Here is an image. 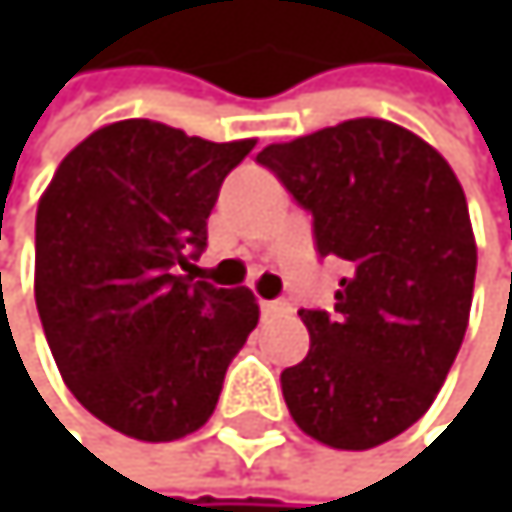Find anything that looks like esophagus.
I'll return each instance as SVG.
<instances>
[{
    "mask_svg": "<svg viewBox=\"0 0 512 512\" xmlns=\"http://www.w3.org/2000/svg\"><path fill=\"white\" fill-rule=\"evenodd\" d=\"M261 310H264V316H279V313H288V304L285 301H264Z\"/></svg>",
    "mask_w": 512,
    "mask_h": 512,
    "instance_id": "obj_1",
    "label": "esophagus"
}]
</instances>
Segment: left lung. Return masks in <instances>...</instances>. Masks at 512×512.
I'll use <instances>...</instances> for the list:
<instances>
[{
	"instance_id": "obj_1",
	"label": "left lung",
	"mask_w": 512,
	"mask_h": 512,
	"mask_svg": "<svg viewBox=\"0 0 512 512\" xmlns=\"http://www.w3.org/2000/svg\"><path fill=\"white\" fill-rule=\"evenodd\" d=\"M344 261L334 310H298L304 362L282 371L294 424L365 451L433 405L470 322L476 239L451 165L387 119H347L258 153Z\"/></svg>"
}]
</instances>
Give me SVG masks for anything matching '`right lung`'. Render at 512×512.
I'll use <instances>...</instances> for the list:
<instances>
[{
	"label": "right lung",
	"mask_w": 512,
	"mask_h": 512,
	"mask_svg": "<svg viewBox=\"0 0 512 512\" xmlns=\"http://www.w3.org/2000/svg\"><path fill=\"white\" fill-rule=\"evenodd\" d=\"M254 141L214 144L150 119L97 128L67 153L36 211V310L70 393L144 442L196 433L258 325L248 288L181 270Z\"/></svg>",
	"instance_id": "obj_1"
}]
</instances>
